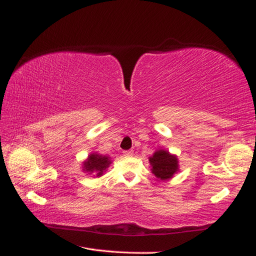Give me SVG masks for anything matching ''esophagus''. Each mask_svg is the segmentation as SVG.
<instances>
[{"label":"esophagus","mask_w":256,"mask_h":256,"mask_svg":"<svg viewBox=\"0 0 256 256\" xmlns=\"http://www.w3.org/2000/svg\"><path fill=\"white\" fill-rule=\"evenodd\" d=\"M123 155H124V156H132V155H133V150H124V152H123Z\"/></svg>","instance_id":"34e87169"}]
</instances>
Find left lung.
<instances>
[{
	"instance_id": "left-lung-1",
	"label": "left lung",
	"mask_w": 256,
	"mask_h": 256,
	"mask_svg": "<svg viewBox=\"0 0 256 256\" xmlns=\"http://www.w3.org/2000/svg\"><path fill=\"white\" fill-rule=\"evenodd\" d=\"M152 172L157 178L170 179L178 170V160L176 156H172L167 150H160L150 157Z\"/></svg>"
}]
</instances>
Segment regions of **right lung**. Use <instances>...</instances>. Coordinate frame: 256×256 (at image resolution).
Returning <instances> with one entry per match:
<instances>
[{
  "mask_svg": "<svg viewBox=\"0 0 256 256\" xmlns=\"http://www.w3.org/2000/svg\"><path fill=\"white\" fill-rule=\"evenodd\" d=\"M110 164L111 160H108V157L98 154H91L88 160L84 162V170L89 172H96V176H101L103 172L106 170Z\"/></svg>",
  "mask_w": 256,
  "mask_h": 256,
  "instance_id": "obj_1",
  "label": "right lung"
}]
</instances>
